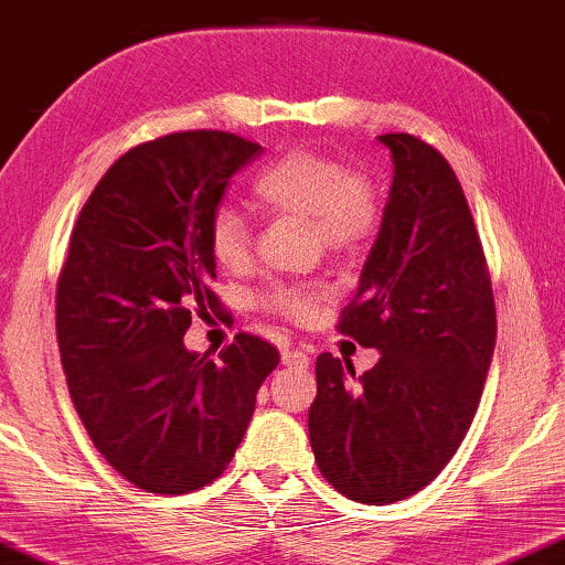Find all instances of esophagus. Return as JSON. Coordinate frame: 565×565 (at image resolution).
<instances>
[{"label": "esophagus", "mask_w": 565, "mask_h": 565, "mask_svg": "<svg viewBox=\"0 0 565 565\" xmlns=\"http://www.w3.org/2000/svg\"><path fill=\"white\" fill-rule=\"evenodd\" d=\"M281 363L289 365V369H307L309 359H307V353L291 351V348H284V351H281Z\"/></svg>", "instance_id": "obj_1"}]
</instances>
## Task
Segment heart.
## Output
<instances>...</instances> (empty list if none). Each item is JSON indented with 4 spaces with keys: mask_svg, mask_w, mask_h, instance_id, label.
I'll return each mask as SVG.
<instances>
[{
    "mask_svg": "<svg viewBox=\"0 0 565 565\" xmlns=\"http://www.w3.org/2000/svg\"><path fill=\"white\" fill-rule=\"evenodd\" d=\"M250 202L266 214H301L312 222L315 235L330 250H355L379 225V194L361 171H345L338 158L315 150H289L258 173L250 186ZM206 248L214 264L237 268L248 260L250 235L245 220L230 206L212 214ZM317 289L274 286L266 305L286 317L312 315Z\"/></svg>",
    "mask_w": 565,
    "mask_h": 565,
    "instance_id": "obj_1",
    "label": "heart"
}]
</instances>
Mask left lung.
Wrapping results in <instances>:
<instances>
[{"label":"left lung","mask_w":565,"mask_h":565,"mask_svg":"<svg viewBox=\"0 0 565 565\" xmlns=\"http://www.w3.org/2000/svg\"><path fill=\"white\" fill-rule=\"evenodd\" d=\"M379 142L392 153V189L338 328L381 359L353 384V365L322 353L309 407L322 476L363 504L417 494L456 456L497 340L487 258L456 173L415 135Z\"/></svg>","instance_id":"8db88e82"}]
</instances>
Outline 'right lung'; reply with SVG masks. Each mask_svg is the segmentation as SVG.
I'll list each match as a JSON object with an SVG mask.
<instances>
[{
  "label": "right lung",
  "instance_id": "1",
  "mask_svg": "<svg viewBox=\"0 0 565 565\" xmlns=\"http://www.w3.org/2000/svg\"><path fill=\"white\" fill-rule=\"evenodd\" d=\"M260 150L220 130L142 142L102 177L71 235L55 291L71 402L107 463L150 494L217 479L279 365L245 332L217 359L184 345L192 307L217 305L210 220Z\"/></svg>",
  "mask_w": 565,
  "mask_h": 565
}]
</instances>
